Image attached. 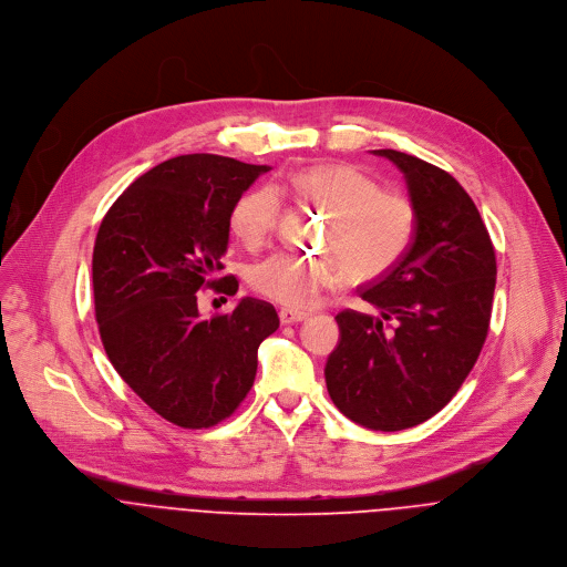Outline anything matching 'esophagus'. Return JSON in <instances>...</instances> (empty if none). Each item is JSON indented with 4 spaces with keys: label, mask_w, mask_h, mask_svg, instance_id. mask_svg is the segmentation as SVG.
<instances>
[{
    "label": "esophagus",
    "mask_w": 567,
    "mask_h": 567,
    "mask_svg": "<svg viewBox=\"0 0 567 567\" xmlns=\"http://www.w3.org/2000/svg\"><path fill=\"white\" fill-rule=\"evenodd\" d=\"M306 319H308V315H306V312H299V310H288V308H284V310L279 312V321H281L284 326L299 323V321H306Z\"/></svg>",
    "instance_id": "34e87169"
}]
</instances>
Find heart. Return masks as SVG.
Listing matches in <instances>:
<instances>
[{
  "instance_id": "b5f03b06",
  "label": "heart",
  "mask_w": 567,
  "mask_h": 567,
  "mask_svg": "<svg viewBox=\"0 0 567 567\" xmlns=\"http://www.w3.org/2000/svg\"><path fill=\"white\" fill-rule=\"evenodd\" d=\"M288 189L328 214L321 237L323 257L306 259L279 252L250 272L252 288L288 308H310L330 288L349 279L367 284L393 270L417 230L415 203L353 167L323 163L295 172ZM281 194L272 185L244 192L230 209V228L248 246H264L279 223Z\"/></svg>"
}]
</instances>
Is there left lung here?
<instances>
[{
  "label": "left lung",
  "instance_id": "1",
  "mask_svg": "<svg viewBox=\"0 0 567 567\" xmlns=\"http://www.w3.org/2000/svg\"><path fill=\"white\" fill-rule=\"evenodd\" d=\"M402 174L417 230L400 264L362 288L380 317L342 310L323 375L334 406L373 431L435 415L474 369L489 330L496 255L478 207L444 169L375 150Z\"/></svg>",
  "mask_w": 567,
  "mask_h": 567
}]
</instances>
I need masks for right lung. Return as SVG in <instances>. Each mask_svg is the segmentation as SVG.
Listing matches in <instances>:
<instances>
[{
    "instance_id": "add662e5",
    "label": "right lung",
    "mask_w": 567,
    "mask_h": 567,
    "mask_svg": "<svg viewBox=\"0 0 567 567\" xmlns=\"http://www.w3.org/2000/svg\"><path fill=\"white\" fill-rule=\"evenodd\" d=\"M268 169L216 154L176 156L136 178L100 223L93 301L102 347L130 389L176 426L230 417L255 384L259 344L279 328L261 299L209 319L196 303L200 288L237 292V277L216 279L230 209Z\"/></svg>"
}]
</instances>
